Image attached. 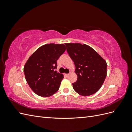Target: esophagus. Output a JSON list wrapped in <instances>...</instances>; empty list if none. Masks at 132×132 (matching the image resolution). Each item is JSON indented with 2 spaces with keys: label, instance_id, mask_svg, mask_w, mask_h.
Returning <instances> with one entry per match:
<instances>
[{
  "label": "esophagus",
  "instance_id": "1",
  "mask_svg": "<svg viewBox=\"0 0 132 132\" xmlns=\"http://www.w3.org/2000/svg\"><path fill=\"white\" fill-rule=\"evenodd\" d=\"M69 75V74H65V75L66 76V77H68Z\"/></svg>",
  "mask_w": 132,
  "mask_h": 132
}]
</instances>
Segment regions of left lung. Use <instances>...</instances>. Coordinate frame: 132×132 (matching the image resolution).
<instances>
[{
    "instance_id": "obj_1",
    "label": "left lung",
    "mask_w": 132,
    "mask_h": 132,
    "mask_svg": "<svg viewBox=\"0 0 132 132\" xmlns=\"http://www.w3.org/2000/svg\"><path fill=\"white\" fill-rule=\"evenodd\" d=\"M67 52L75 66L77 81L72 84L79 95L90 96L101 88L107 75L105 60L88 45L78 43L65 44Z\"/></svg>"
}]
</instances>
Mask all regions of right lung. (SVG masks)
Listing matches in <instances>:
<instances>
[{"label": "right lung", "instance_id": "right-lung-1", "mask_svg": "<svg viewBox=\"0 0 132 132\" xmlns=\"http://www.w3.org/2000/svg\"><path fill=\"white\" fill-rule=\"evenodd\" d=\"M65 50L63 44H46L28 59L23 67L25 79L37 95L49 97L58 90L64 77L55 70L57 61Z\"/></svg>", "mask_w": 132, "mask_h": 132}]
</instances>
